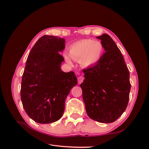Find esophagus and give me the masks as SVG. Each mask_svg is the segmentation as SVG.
Here are the masks:
<instances>
[{"instance_id":"obj_1","label":"esophagus","mask_w":149,"mask_h":149,"mask_svg":"<svg viewBox=\"0 0 149 149\" xmlns=\"http://www.w3.org/2000/svg\"><path fill=\"white\" fill-rule=\"evenodd\" d=\"M84 80V78L83 77V76H79V77L78 78V82L79 84H81Z\"/></svg>"}]
</instances>
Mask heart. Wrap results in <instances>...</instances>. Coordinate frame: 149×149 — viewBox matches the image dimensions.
<instances>
[{"label": "heart", "mask_w": 149, "mask_h": 149, "mask_svg": "<svg viewBox=\"0 0 149 149\" xmlns=\"http://www.w3.org/2000/svg\"><path fill=\"white\" fill-rule=\"evenodd\" d=\"M103 53V47L101 42L91 39H84L73 43L69 48V55L80 66L88 68L97 64ZM66 61L71 63L69 56L65 54Z\"/></svg>", "instance_id": "b5f03b06"}]
</instances>
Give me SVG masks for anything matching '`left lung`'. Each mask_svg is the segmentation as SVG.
<instances>
[{"instance_id":"obj_1","label":"left lung","mask_w":149,"mask_h":149,"mask_svg":"<svg viewBox=\"0 0 149 149\" xmlns=\"http://www.w3.org/2000/svg\"><path fill=\"white\" fill-rule=\"evenodd\" d=\"M96 38L101 40L106 52L97 64L83 70L85 79L80 86L89 118L111 123L127 106L130 74L120 49L110 36L104 33Z\"/></svg>"}]
</instances>
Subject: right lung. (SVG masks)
<instances>
[{"mask_svg":"<svg viewBox=\"0 0 149 149\" xmlns=\"http://www.w3.org/2000/svg\"><path fill=\"white\" fill-rule=\"evenodd\" d=\"M65 48L64 38L44 35L34 45L26 60L21 100L26 113L38 123L59 120L67 96L78 83L73 71L65 73L61 69L64 58L60 52Z\"/></svg>","mask_w":149,"mask_h":149,"instance_id":"obj_1","label":"right lung"}]
</instances>
